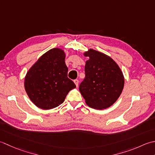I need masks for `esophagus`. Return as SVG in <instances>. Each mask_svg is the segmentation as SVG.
Instances as JSON below:
<instances>
[{
    "instance_id": "esophagus-1",
    "label": "esophagus",
    "mask_w": 155,
    "mask_h": 155,
    "mask_svg": "<svg viewBox=\"0 0 155 155\" xmlns=\"http://www.w3.org/2000/svg\"><path fill=\"white\" fill-rule=\"evenodd\" d=\"M74 81V83H75V86H76V87H78V84H79V81H78V80H75Z\"/></svg>"
}]
</instances>
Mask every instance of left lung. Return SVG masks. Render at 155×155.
I'll use <instances>...</instances> for the list:
<instances>
[{"instance_id":"8db88e82","label":"left lung","mask_w":155,"mask_h":155,"mask_svg":"<svg viewBox=\"0 0 155 155\" xmlns=\"http://www.w3.org/2000/svg\"><path fill=\"white\" fill-rule=\"evenodd\" d=\"M88 57L85 65L86 77L79 87L86 103L90 108H109L120 96L124 78L114 60L103 53L90 49L84 53Z\"/></svg>"}]
</instances>
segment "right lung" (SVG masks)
<instances>
[{"instance_id": "1", "label": "right lung", "mask_w": 155, "mask_h": 155, "mask_svg": "<svg viewBox=\"0 0 155 155\" xmlns=\"http://www.w3.org/2000/svg\"><path fill=\"white\" fill-rule=\"evenodd\" d=\"M65 58L64 50L53 48L41 56L27 71L25 89L38 108H56L64 102L69 91L76 87L68 78Z\"/></svg>"}]
</instances>
